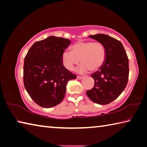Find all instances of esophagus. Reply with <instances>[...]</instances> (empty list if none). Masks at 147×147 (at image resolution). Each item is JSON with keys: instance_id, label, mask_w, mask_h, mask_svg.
I'll list each match as a JSON object with an SVG mask.
<instances>
[{"instance_id": "34e87169", "label": "esophagus", "mask_w": 147, "mask_h": 147, "mask_svg": "<svg viewBox=\"0 0 147 147\" xmlns=\"http://www.w3.org/2000/svg\"><path fill=\"white\" fill-rule=\"evenodd\" d=\"M84 78V76H77V78H78V80H82Z\"/></svg>"}]
</instances>
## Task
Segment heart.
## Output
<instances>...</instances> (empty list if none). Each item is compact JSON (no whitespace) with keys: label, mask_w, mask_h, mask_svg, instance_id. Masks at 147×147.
Instances as JSON below:
<instances>
[{"label":"heart","mask_w":147,"mask_h":147,"mask_svg":"<svg viewBox=\"0 0 147 147\" xmlns=\"http://www.w3.org/2000/svg\"><path fill=\"white\" fill-rule=\"evenodd\" d=\"M72 51L62 53V60L68 70L73 71L80 63L79 73H85L89 70L94 73L99 70L106 60L107 51L105 46L100 42L91 41L78 42L71 47Z\"/></svg>","instance_id":"1"}]
</instances>
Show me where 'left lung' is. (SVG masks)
<instances>
[{
	"label": "left lung",
	"instance_id": "left-lung-1",
	"mask_svg": "<svg viewBox=\"0 0 147 147\" xmlns=\"http://www.w3.org/2000/svg\"><path fill=\"white\" fill-rule=\"evenodd\" d=\"M89 36L105 46L107 56L103 66L91 74L94 85L86 93L93 102L107 105L116 100L127 86L129 59L123 44L118 40L104 34Z\"/></svg>",
	"mask_w": 147,
	"mask_h": 147
}]
</instances>
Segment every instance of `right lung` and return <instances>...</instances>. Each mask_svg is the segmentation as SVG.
Returning <instances> with one entry per match:
<instances>
[{"instance_id":"right-lung-1","label":"right lung","mask_w":147,"mask_h":147,"mask_svg":"<svg viewBox=\"0 0 147 147\" xmlns=\"http://www.w3.org/2000/svg\"><path fill=\"white\" fill-rule=\"evenodd\" d=\"M69 39L50 36L31 47L24 63V84L31 99L44 108L62 102L66 85L76 78L63 65L62 53Z\"/></svg>"}]
</instances>
